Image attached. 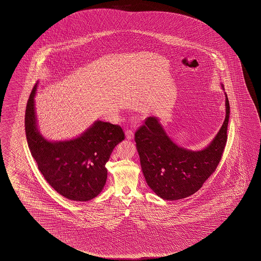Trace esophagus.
<instances>
[{"mask_svg":"<svg viewBox=\"0 0 261 261\" xmlns=\"http://www.w3.org/2000/svg\"><path fill=\"white\" fill-rule=\"evenodd\" d=\"M125 137H126V138L129 139V140L133 139V138H134V131L131 130V129H127V130L125 131Z\"/></svg>","mask_w":261,"mask_h":261,"instance_id":"obj_1","label":"esophagus"}]
</instances>
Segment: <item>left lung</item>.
<instances>
[{
	"label": "left lung",
	"mask_w": 261,
	"mask_h": 261,
	"mask_svg": "<svg viewBox=\"0 0 261 261\" xmlns=\"http://www.w3.org/2000/svg\"><path fill=\"white\" fill-rule=\"evenodd\" d=\"M226 95V117L217 136L205 148L192 151L172 141L159 123L150 116L137 129L135 140L145 181L158 197L177 200L197 192L213 174L226 146L230 107Z\"/></svg>",
	"instance_id": "1"
}]
</instances>
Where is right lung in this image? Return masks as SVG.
I'll return each mask as SVG.
<instances>
[{"label":"right lung","instance_id":"right-lung-1","mask_svg":"<svg viewBox=\"0 0 261 261\" xmlns=\"http://www.w3.org/2000/svg\"><path fill=\"white\" fill-rule=\"evenodd\" d=\"M34 86L25 110V134L31 154L48 184L64 197L88 201L103 190L106 164L113 149L124 139L120 125L97 120L80 137L66 141H49L37 128Z\"/></svg>","mask_w":261,"mask_h":261}]
</instances>
